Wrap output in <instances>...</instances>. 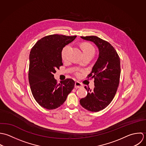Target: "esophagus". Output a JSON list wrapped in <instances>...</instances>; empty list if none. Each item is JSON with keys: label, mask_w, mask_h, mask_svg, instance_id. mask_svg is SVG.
Wrapping results in <instances>:
<instances>
[{"label": "esophagus", "mask_w": 146, "mask_h": 146, "mask_svg": "<svg viewBox=\"0 0 146 146\" xmlns=\"http://www.w3.org/2000/svg\"><path fill=\"white\" fill-rule=\"evenodd\" d=\"M82 85L80 82H78V81H76V82H75L74 88H82Z\"/></svg>", "instance_id": "esophagus-1"}]
</instances>
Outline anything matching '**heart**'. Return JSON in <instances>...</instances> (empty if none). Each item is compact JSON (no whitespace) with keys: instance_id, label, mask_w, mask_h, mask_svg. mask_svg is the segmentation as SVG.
I'll list each match as a JSON object with an SVG mask.
<instances>
[{"instance_id":"heart-1","label":"heart","mask_w":146,"mask_h":146,"mask_svg":"<svg viewBox=\"0 0 146 146\" xmlns=\"http://www.w3.org/2000/svg\"><path fill=\"white\" fill-rule=\"evenodd\" d=\"M81 46H82L84 52H94V47L89 43H83ZM70 46L69 45H67L63 48V49L62 50V51H61V57H62V60H65L67 59L68 54L69 52V51L70 50ZM77 74L79 75L80 74L78 73H77Z\"/></svg>"}]
</instances>
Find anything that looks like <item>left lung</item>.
<instances>
[{
    "mask_svg": "<svg viewBox=\"0 0 146 146\" xmlns=\"http://www.w3.org/2000/svg\"><path fill=\"white\" fill-rule=\"evenodd\" d=\"M93 42L99 50V57L88 76L94 80V90L85 86L88 95L80 103L91 112H98L107 107L113 100L119 82L120 59L114 47L96 36H81Z\"/></svg>",
    "mask_w": 146,
    "mask_h": 146,
    "instance_id": "left-lung-1",
    "label": "left lung"
}]
</instances>
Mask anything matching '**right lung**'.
<instances>
[{
    "instance_id": "obj_1",
    "label": "right lung",
    "mask_w": 146,
    "mask_h": 146,
    "mask_svg": "<svg viewBox=\"0 0 146 146\" xmlns=\"http://www.w3.org/2000/svg\"><path fill=\"white\" fill-rule=\"evenodd\" d=\"M77 36L54 34L39 40L31 48L29 55V82L36 102L47 110L61 106L74 86L72 79L58 84L54 78L56 69L62 65L61 51Z\"/></svg>"
}]
</instances>
